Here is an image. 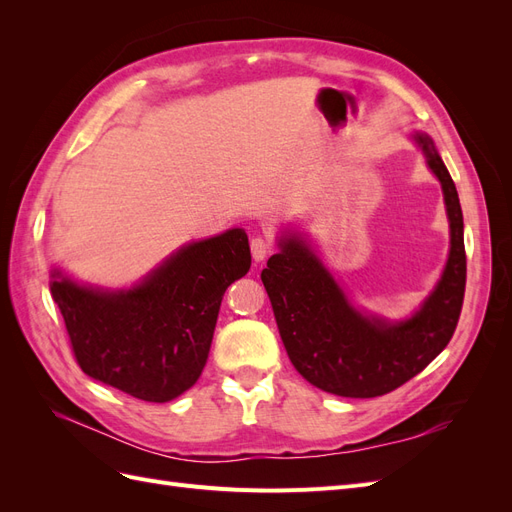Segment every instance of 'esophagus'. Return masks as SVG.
<instances>
[{"label": "esophagus", "instance_id": "obj_1", "mask_svg": "<svg viewBox=\"0 0 512 512\" xmlns=\"http://www.w3.org/2000/svg\"><path fill=\"white\" fill-rule=\"evenodd\" d=\"M271 239H267V237H254L252 241H250V250H252V256H254V260L256 262H260V260H265L269 254H271Z\"/></svg>", "mask_w": 512, "mask_h": 512}]
</instances>
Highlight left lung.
I'll use <instances>...</instances> for the list:
<instances>
[{"mask_svg": "<svg viewBox=\"0 0 512 512\" xmlns=\"http://www.w3.org/2000/svg\"><path fill=\"white\" fill-rule=\"evenodd\" d=\"M427 164L442 183L451 254L442 280L423 307L399 324L365 318L318 256L299 239H286L260 280L294 369L318 389L339 397H380L399 389L436 359L457 329L466 292V245L457 188L427 134H416Z\"/></svg>", "mask_w": 512, "mask_h": 512, "instance_id": "8db88e82", "label": "left lung"}]
</instances>
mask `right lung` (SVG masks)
<instances>
[{
	"instance_id": "1",
	"label": "right lung",
	"mask_w": 512,
	"mask_h": 512,
	"mask_svg": "<svg viewBox=\"0 0 512 512\" xmlns=\"http://www.w3.org/2000/svg\"><path fill=\"white\" fill-rule=\"evenodd\" d=\"M247 235L232 228L190 243L128 292H104L53 273L51 294L87 376L164 404L203 374L226 288L250 271Z\"/></svg>"
}]
</instances>
